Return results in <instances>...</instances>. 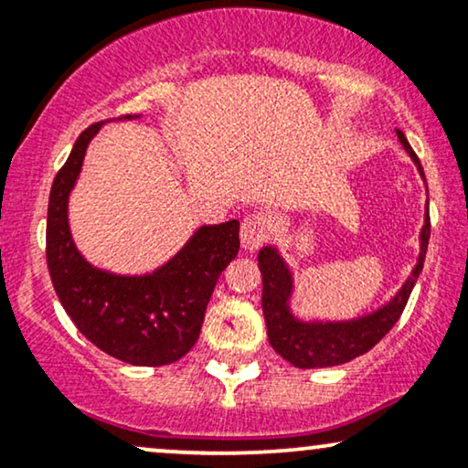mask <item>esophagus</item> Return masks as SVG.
Wrapping results in <instances>:
<instances>
[{"instance_id":"obj_1","label":"esophagus","mask_w":468,"mask_h":468,"mask_svg":"<svg viewBox=\"0 0 468 468\" xmlns=\"http://www.w3.org/2000/svg\"><path fill=\"white\" fill-rule=\"evenodd\" d=\"M271 218L264 216V213H250V216L241 219V246H244L246 250H257L268 238H271Z\"/></svg>"}]
</instances>
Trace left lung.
<instances>
[{
    "label": "left lung",
    "instance_id": "obj_1",
    "mask_svg": "<svg viewBox=\"0 0 468 468\" xmlns=\"http://www.w3.org/2000/svg\"><path fill=\"white\" fill-rule=\"evenodd\" d=\"M396 133H399V141L405 147V152L411 155V160L416 163L418 171H420L424 178L420 160L413 154L405 133L400 130H396ZM429 230H431V222H429L427 208V218H424V227L420 230L418 264L411 271V277L407 279L405 286L399 290V294L388 305H383V308L376 310L372 314L361 316V319L335 321V324L332 321H327V324L310 321L308 324V321L294 319L288 305L290 294H292V275H290L286 261L282 260L275 246H264L260 255H257V261H260L261 283H264L261 310H264L268 341H271L272 350L282 358H286L288 363H292L294 367L302 369L343 365L372 350L376 343L396 325L407 302H410L411 290L416 286V279L422 271L424 255H427Z\"/></svg>",
    "mask_w": 468,
    "mask_h": 468
}]
</instances>
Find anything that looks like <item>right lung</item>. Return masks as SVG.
Listing matches in <instances>:
<instances>
[{
  "label": "right lung",
  "instance_id": "obj_1",
  "mask_svg": "<svg viewBox=\"0 0 468 468\" xmlns=\"http://www.w3.org/2000/svg\"><path fill=\"white\" fill-rule=\"evenodd\" d=\"M122 118H138L121 116ZM103 122L74 143L50 189L46 260L52 286L69 319L99 350L130 365L158 367L185 356L200 336L218 277L239 250V222L197 229L174 260L152 275L122 277L83 260L68 224V197L85 149Z\"/></svg>",
  "mask_w": 468,
  "mask_h": 468
}]
</instances>
